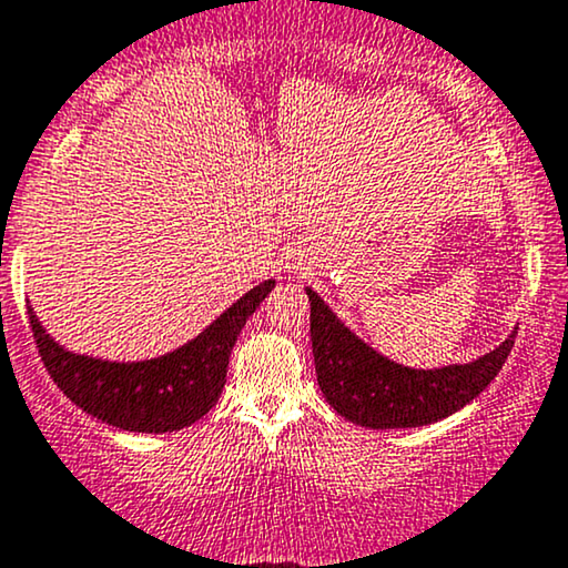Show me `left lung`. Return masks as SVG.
<instances>
[{"mask_svg": "<svg viewBox=\"0 0 568 568\" xmlns=\"http://www.w3.org/2000/svg\"><path fill=\"white\" fill-rule=\"evenodd\" d=\"M306 296L317 383L329 406L362 427H422L445 419L493 383L514 348L516 333L471 364L408 369L358 341L312 288Z\"/></svg>", "mask_w": 568, "mask_h": 568, "instance_id": "left-lung-1", "label": "left lung"}]
</instances>
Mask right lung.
I'll list each match as a JSON object with an SVG mask.
<instances>
[{"mask_svg":"<svg viewBox=\"0 0 568 568\" xmlns=\"http://www.w3.org/2000/svg\"><path fill=\"white\" fill-rule=\"evenodd\" d=\"M272 288L275 280H264L220 314L196 341L152 362L118 364L75 356L47 335L31 306L28 320L41 362L75 406L128 433H172L199 422L217 404L241 327Z\"/></svg>","mask_w":568,"mask_h":568,"instance_id":"right-lung-1","label":"right lung"}]
</instances>
